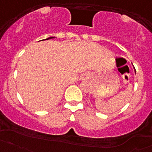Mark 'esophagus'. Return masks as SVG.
<instances>
[{"mask_svg":"<svg viewBox=\"0 0 152 152\" xmlns=\"http://www.w3.org/2000/svg\"><path fill=\"white\" fill-rule=\"evenodd\" d=\"M85 79H86V78H87V76H85Z\"/></svg>","mask_w":152,"mask_h":152,"instance_id":"esophagus-1","label":"esophagus"}]
</instances>
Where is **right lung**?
<instances>
[{"label":"right lung","mask_w":152,"mask_h":152,"mask_svg":"<svg viewBox=\"0 0 152 152\" xmlns=\"http://www.w3.org/2000/svg\"><path fill=\"white\" fill-rule=\"evenodd\" d=\"M52 38H54V37H50L47 38V39H52Z\"/></svg>","instance_id":"obj_1"}]
</instances>
